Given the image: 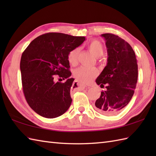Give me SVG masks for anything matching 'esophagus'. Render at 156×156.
Wrapping results in <instances>:
<instances>
[{
  "label": "esophagus",
  "instance_id": "1",
  "mask_svg": "<svg viewBox=\"0 0 156 156\" xmlns=\"http://www.w3.org/2000/svg\"><path fill=\"white\" fill-rule=\"evenodd\" d=\"M76 86V87H80V88H84L85 86L84 85H83V84H82L80 82H78V81H75L74 82V84H73V86Z\"/></svg>",
  "mask_w": 156,
  "mask_h": 156
}]
</instances>
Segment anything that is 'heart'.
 Listing matches in <instances>:
<instances>
[{
  "label": "heart",
  "mask_w": 156,
  "mask_h": 156,
  "mask_svg": "<svg viewBox=\"0 0 156 156\" xmlns=\"http://www.w3.org/2000/svg\"><path fill=\"white\" fill-rule=\"evenodd\" d=\"M87 47L91 54L97 58L101 57L104 53L103 45L98 40H92L90 41L88 44ZM79 54H80V48H78L73 49L68 53V60L69 64L74 66L78 64ZM98 69L95 68H88L80 67L74 71V77L82 83H87V82H90L98 75Z\"/></svg>",
  "instance_id": "1"
}]
</instances>
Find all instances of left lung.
Here are the masks:
<instances>
[{
	"mask_svg": "<svg viewBox=\"0 0 156 156\" xmlns=\"http://www.w3.org/2000/svg\"><path fill=\"white\" fill-rule=\"evenodd\" d=\"M107 48V64L96 80L106 90L95 102L102 114H118L128 105L134 94L138 77L137 60L131 46L118 35H101Z\"/></svg>",
	"mask_w": 156,
	"mask_h": 156,
	"instance_id": "8db88e82",
	"label": "left lung"
}]
</instances>
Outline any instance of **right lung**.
Wrapping results in <instances>:
<instances>
[{
	"label": "right lung",
	"instance_id": "add662e5",
	"mask_svg": "<svg viewBox=\"0 0 156 156\" xmlns=\"http://www.w3.org/2000/svg\"><path fill=\"white\" fill-rule=\"evenodd\" d=\"M84 40V37L48 33L34 39L23 52L20 62L23 91L29 107L38 115L55 118L70 107L74 79L69 78L72 74L68 54ZM54 75L67 80L55 83Z\"/></svg>",
	"mask_w": 156,
	"mask_h": 156
}]
</instances>
